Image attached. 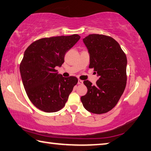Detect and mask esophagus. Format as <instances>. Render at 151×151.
I'll return each mask as SVG.
<instances>
[{"label":"esophagus","mask_w":151,"mask_h":151,"mask_svg":"<svg viewBox=\"0 0 151 151\" xmlns=\"http://www.w3.org/2000/svg\"><path fill=\"white\" fill-rule=\"evenodd\" d=\"M78 85H83V81L81 80H78Z\"/></svg>","instance_id":"1"}]
</instances>
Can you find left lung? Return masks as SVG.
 <instances>
[{"label":"left lung","mask_w":151,"mask_h":151,"mask_svg":"<svg viewBox=\"0 0 151 151\" xmlns=\"http://www.w3.org/2000/svg\"><path fill=\"white\" fill-rule=\"evenodd\" d=\"M83 42L90 55L89 68L99 78L95 85L84 81L87 93L81 100L89 112L107 113L116 106L126 88L127 58L118 43L109 36L90 34Z\"/></svg>","instance_id":"left-lung-1"}]
</instances>
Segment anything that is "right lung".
Listing matches in <instances>:
<instances>
[{"instance_id":"1","label":"right lung","mask_w":151,"mask_h":151,"mask_svg":"<svg viewBox=\"0 0 151 151\" xmlns=\"http://www.w3.org/2000/svg\"><path fill=\"white\" fill-rule=\"evenodd\" d=\"M80 38L77 34L42 38L24 52L19 67L21 78L29 99L37 108L51 113L65 106L78 79L63 77L56 67L62 66L66 52Z\"/></svg>"}]
</instances>
